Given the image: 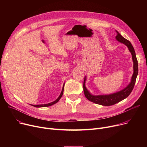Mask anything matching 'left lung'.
<instances>
[{
	"mask_svg": "<svg viewBox=\"0 0 147 147\" xmlns=\"http://www.w3.org/2000/svg\"><path fill=\"white\" fill-rule=\"evenodd\" d=\"M117 36H115V38L117 41L120 43H122L127 46L129 51L132 54V60L134 63V73L131 79L130 83L128 84L127 86L123 90L114 93L110 95H92L90 92L88 91L85 86V82H86V77H84V82H83V91L84 95L86 98L89 100L90 101L94 102L95 104L104 105V106H110L112 105H114L118 103L119 102L122 101L124 99L126 98L132 92L135 84L136 82V77L138 74V60L136 57V53L135 49L133 47V46L131 43L125 38L123 37L118 32L116 31Z\"/></svg>",
	"mask_w": 147,
	"mask_h": 147,
	"instance_id": "obj_1",
	"label": "left lung"
}]
</instances>
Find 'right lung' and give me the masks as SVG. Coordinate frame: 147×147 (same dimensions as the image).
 <instances>
[{
    "label": "right lung",
    "instance_id": "right-lung-1",
    "mask_svg": "<svg viewBox=\"0 0 147 147\" xmlns=\"http://www.w3.org/2000/svg\"><path fill=\"white\" fill-rule=\"evenodd\" d=\"M64 84H65V83H64V85H63V89H62V91H61V94L59 95V97H58V98L55 100V101H53V102H51V103L46 104H42V105H32V106H33V107H38V108H39V107H49V106H51V105H53V104H56L57 102H58L59 101V100L61 99V98L62 97V96H63V95L64 88Z\"/></svg>",
    "mask_w": 147,
    "mask_h": 147
}]
</instances>
